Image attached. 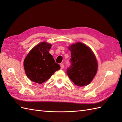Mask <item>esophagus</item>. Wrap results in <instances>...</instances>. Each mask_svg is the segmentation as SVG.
<instances>
[{"label": "esophagus", "instance_id": "obj_1", "mask_svg": "<svg viewBox=\"0 0 122 122\" xmlns=\"http://www.w3.org/2000/svg\"><path fill=\"white\" fill-rule=\"evenodd\" d=\"M60 67H61V69H63L64 68V65L63 64H60Z\"/></svg>", "mask_w": 122, "mask_h": 122}]
</instances>
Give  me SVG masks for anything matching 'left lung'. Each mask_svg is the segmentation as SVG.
<instances>
[{"label":"left lung","mask_w":122,"mask_h":122,"mask_svg":"<svg viewBox=\"0 0 122 122\" xmlns=\"http://www.w3.org/2000/svg\"><path fill=\"white\" fill-rule=\"evenodd\" d=\"M69 49L71 51V64L67 69V75L77 86L88 85L97 71V62L94 53L89 46L81 42L72 44Z\"/></svg>","instance_id":"obj_1"}]
</instances>
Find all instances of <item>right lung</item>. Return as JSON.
Returning a JSON list of instances; mask_svg holds the SVG:
<instances>
[{
  "mask_svg": "<svg viewBox=\"0 0 122 122\" xmlns=\"http://www.w3.org/2000/svg\"><path fill=\"white\" fill-rule=\"evenodd\" d=\"M51 44L45 42L39 43L31 50L24 60L25 73L31 81L41 84L46 81L60 69L49 51Z\"/></svg>",
  "mask_w": 122,
  "mask_h": 122,
  "instance_id": "add662e5",
  "label": "right lung"
}]
</instances>
